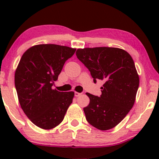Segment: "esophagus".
<instances>
[{
    "label": "esophagus",
    "instance_id": "obj_1",
    "mask_svg": "<svg viewBox=\"0 0 159 159\" xmlns=\"http://www.w3.org/2000/svg\"><path fill=\"white\" fill-rule=\"evenodd\" d=\"M81 95V93H80L75 92V96H76V97H78V96H80Z\"/></svg>",
    "mask_w": 159,
    "mask_h": 159
}]
</instances>
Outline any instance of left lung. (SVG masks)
Listing matches in <instances>:
<instances>
[{"mask_svg":"<svg viewBox=\"0 0 159 159\" xmlns=\"http://www.w3.org/2000/svg\"><path fill=\"white\" fill-rule=\"evenodd\" d=\"M78 59L93 78L102 80V95L87 93L90 104L84 107L86 119L99 130L118 125L134 105L139 87V76L130 54L118 48L97 47L78 49Z\"/></svg>","mask_w":159,"mask_h":159,"instance_id":"1","label":"left lung"}]
</instances>
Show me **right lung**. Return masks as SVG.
<instances>
[{"label":"right lung","instance_id":"add662e5","mask_svg":"<svg viewBox=\"0 0 159 159\" xmlns=\"http://www.w3.org/2000/svg\"><path fill=\"white\" fill-rule=\"evenodd\" d=\"M75 48L54 44L34 45L24 53L15 73L21 108L34 125L43 129L63 121L74 92H60L52 86Z\"/></svg>","mask_w":159,"mask_h":159}]
</instances>
